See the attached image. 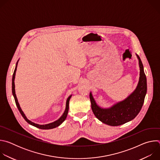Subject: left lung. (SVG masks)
Returning <instances> with one entry per match:
<instances>
[{
  "instance_id": "1",
  "label": "left lung",
  "mask_w": 160,
  "mask_h": 160,
  "mask_svg": "<svg viewBox=\"0 0 160 160\" xmlns=\"http://www.w3.org/2000/svg\"><path fill=\"white\" fill-rule=\"evenodd\" d=\"M139 78L138 85L133 92L125 99L114 104L109 108L99 106L94 99L92 92H90L91 108L96 117L101 122L111 126H119L133 119L140 112L147 93V79L144 67L139 56Z\"/></svg>"
}]
</instances>
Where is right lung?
Returning <instances> with one entry per match:
<instances>
[{
  "label": "right lung",
  "mask_w": 160,
  "mask_h": 160,
  "mask_svg": "<svg viewBox=\"0 0 160 160\" xmlns=\"http://www.w3.org/2000/svg\"><path fill=\"white\" fill-rule=\"evenodd\" d=\"M18 61H19V59L18 61H17L16 62V67H15V70L14 71V73H13V75H12V95L14 96V100H15V102H16V106L18 109V110L19 111L21 115H22V117H23V118L26 120V122H27L30 125H32V126H34L37 128H40V129H43V130H48V129H52V128H54L58 126H59L66 118V117H67V115H68V109H69V101L70 100V98H72V95H70L69 97L68 98L67 100H66V108H65V110L64 111V112L62 113V116L57 120L54 121V122H52V123H48V124H45V125H40V124H37V123H35L32 121H30V120H28L27 118V117H26L25 114L24 113V112L22 111L21 107H20V105L18 102V99H17V97H16V92H15V85H14V79H15V76H16V70H17V66H18Z\"/></svg>",
  "instance_id": "right-lung-1"
}]
</instances>
